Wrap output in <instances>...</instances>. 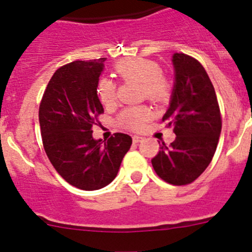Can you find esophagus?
<instances>
[{
    "label": "esophagus",
    "instance_id": "esophagus-1",
    "mask_svg": "<svg viewBox=\"0 0 252 252\" xmlns=\"http://www.w3.org/2000/svg\"><path fill=\"white\" fill-rule=\"evenodd\" d=\"M142 141V136H139V135H134L133 136V142L134 144H138V142Z\"/></svg>",
    "mask_w": 252,
    "mask_h": 252
}]
</instances>
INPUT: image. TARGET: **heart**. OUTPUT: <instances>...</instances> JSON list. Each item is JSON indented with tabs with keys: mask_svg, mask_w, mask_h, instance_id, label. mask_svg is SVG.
<instances>
[{
	"mask_svg": "<svg viewBox=\"0 0 252 252\" xmlns=\"http://www.w3.org/2000/svg\"><path fill=\"white\" fill-rule=\"evenodd\" d=\"M113 70L122 80H140L141 95L152 102L163 103L171 98L173 90L171 79L161 72V67L155 61L141 57L126 58L117 62ZM96 91L102 105L116 103L117 88L110 78L98 79ZM149 118L150 110L146 106H130L119 113L118 122L129 130H140Z\"/></svg>",
	"mask_w": 252,
	"mask_h": 252,
	"instance_id": "b5f03b06",
	"label": "heart"
}]
</instances>
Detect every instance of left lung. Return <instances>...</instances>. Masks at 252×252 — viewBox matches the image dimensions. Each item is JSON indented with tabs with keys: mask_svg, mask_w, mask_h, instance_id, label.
<instances>
[{
	"mask_svg": "<svg viewBox=\"0 0 252 252\" xmlns=\"http://www.w3.org/2000/svg\"><path fill=\"white\" fill-rule=\"evenodd\" d=\"M173 65V95L162 122L173 126L175 140L171 145L162 142L151 162L164 182L187 185L204 173L212 161L222 117L215 88L201 63L185 53H174Z\"/></svg>",
	"mask_w": 252,
	"mask_h": 252,
	"instance_id": "left-lung-1",
	"label": "left lung"
}]
</instances>
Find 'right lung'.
<instances>
[{
    "label": "right lung",
    "instance_id": "1",
    "mask_svg": "<svg viewBox=\"0 0 252 252\" xmlns=\"http://www.w3.org/2000/svg\"><path fill=\"white\" fill-rule=\"evenodd\" d=\"M106 58L74 61L58 68L48 81L39 107L42 145L57 173L81 190H97L116 178L130 149L128 134L95 140L103 107L97 97L98 78Z\"/></svg>",
    "mask_w": 252,
    "mask_h": 252
}]
</instances>
